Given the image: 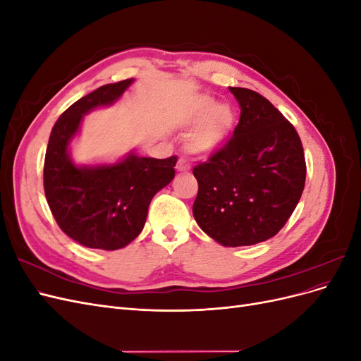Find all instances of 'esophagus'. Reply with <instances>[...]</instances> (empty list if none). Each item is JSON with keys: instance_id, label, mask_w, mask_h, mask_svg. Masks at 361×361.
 <instances>
[{"instance_id": "esophagus-1", "label": "esophagus", "mask_w": 361, "mask_h": 361, "mask_svg": "<svg viewBox=\"0 0 361 361\" xmlns=\"http://www.w3.org/2000/svg\"><path fill=\"white\" fill-rule=\"evenodd\" d=\"M190 162L187 158H179L178 164H176V170L178 171H188L190 170Z\"/></svg>"}]
</instances>
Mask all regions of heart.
Segmentation results:
<instances>
[{
    "mask_svg": "<svg viewBox=\"0 0 361 361\" xmlns=\"http://www.w3.org/2000/svg\"><path fill=\"white\" fill-rule=\"evenodd\" d=\"M235 111L228 104H215L211 97H195L183 116L187 126L199 125L190 138V149L195 154L209 155L220 149L232 134Z\"/></svg>",
    "mask_w": 361,
    "mask_h": 361,
    "instance_id": "heart-1",
    "label": "heart"
}]
</instances>
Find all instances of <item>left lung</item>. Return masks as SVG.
Masks as SVG:
<instances>
[{
  "mask_svg": "<svg viewBox=\"0 0 361 361\" xmlns=\"http://www.w3.org/2000/svg\"><path fill=\"white\" fill-rule=\"evenodd\" d=\"M241 108L233 135L192 169L199 192L192 214L224 247L264 243L280 232L305 183V159L295 128L262 94L228 87Z\"/></svg>",
  "mask_w": 361,
  "mask_h": 361,
  "instance_id": "left-lung-1",
  "label": "left lung"
}]
</instances>
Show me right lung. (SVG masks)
I'll list each match as a JSON object with an SVG mask.
<instances>
[{
	"label": "right lung",
	"mask_w": 361,
	"mask_h": 361,
	"mask_svg": "<svg viewBox=\"0 0 361 361\" xmlns=\"http://www.w3.org/2000/svg\"><path fill=\"white\" fill-rule=\"evenodd\" d=\"M134 80L105 84L72 104L54 125L43 167L49 209L61 231L89 248L118 250L143 231L154 195L173 180L176 157L145 158L130 152L122 161L76 166L69 145L82 117L113 105Z\"/></svg>",
	"instance_id": "obj_1"
}]
</instances>
